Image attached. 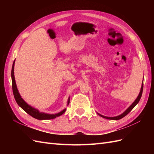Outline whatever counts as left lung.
<instances>
[{
	"label": "left lung",
	"instance_id": "8db88e82",
	"mask_svg": "<svg viewBox=\"0 0 154 154\" xmlns=\"http://www.w3.org/2000/svg\"><path fill=\"white\" fill-rule=\"evenodd\" d=\"M143 83H142V85H141V91H140V92H139V95H138V96H137V97L136 98V100H135L134 102H133V103L130 105L128 108L123 113V114H122L121 115H119V116H116V117H106V116H103V115H101V114H100L99 113H97V114H98L99 116H100L101 117H102V118H105V119H112V120H118V119H122V118H123V117H125V116H127L130 111H131L134 107H135V106H136L138 103H139V100H140V99H141V96H142V93H143Z\"/></svg>",
	"mask_w": 154,
	"mask_h": 154
}]
</instances>
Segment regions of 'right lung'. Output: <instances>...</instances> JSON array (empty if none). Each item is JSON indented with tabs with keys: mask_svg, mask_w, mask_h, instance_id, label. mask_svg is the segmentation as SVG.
I'll use <instances>...</instances> for the list:
<instances>
[{
	"mask_svg": "<svg viewBox=\"0 0 154 154\" xmlns=\"http://www.w3.org/2000/svg\"><path fill=\"white\" fill-rule=\"evenodd\" d=\"M15 60H14L13 66H12V69H11V80H12V88H13V95H14V97H15V99L16 100L17 104L19 105L25 112H26L27 114H29L31 116H32V117H33L34 118L39 119V120L52 119L62 115L65 112H66V109L63 110L62 111L60 112L59 113L54 114H45L44 112H40L38 110L33 108V107L29 105L26 103V101L21 97L17 87L15 76H14V66H15ZM69 101H70V99L69 97L68 101H67V105L69 104Z\"/></svg>",
	"mask_w": 154,
	"mask_h": 154,
	"instance_id": "obj_1",
	"label": "right lung"
}]
</instances>
